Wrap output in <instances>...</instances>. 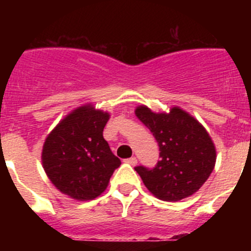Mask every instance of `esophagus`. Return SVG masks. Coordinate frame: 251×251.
<instances>
[{
    "instance_id": "1",
    "label": "esophagus",
    "mask_w": 251,
    "mask_h": 251,
    "mask_svg": "<svg viewBox=\"0 0 251 251\" xmlns=\"http://www.w3.org/2000/svg\"><path fill=\"white\" fill-rule=\"evenodd\" d=\"M126 162H127V163H129L130 166H136L137 165V158H136V157H130V158L126 159Z\"/></svg>"
}]
</instances>
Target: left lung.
I'll return each mask as SVG.
<instances>
[{
	"instance_id": "left-lung-1",
	"label": "left lung",
	"mask_w": 251,
	"mask_h": 251,
	"mask_svg": "<svg viewBox=\"0 0 251 251\" xmlns=\"http://www.w3.org/2000/svg\"><path fill=\"white\" fill-rule=\"evenodd\" d=\"M134 113L159 146L156 167L134 168L148 191L163 201H179L199 191L216 162V148L205 127L179 106L154 113L138 105Z\"/></svg>"
}]
</instances>
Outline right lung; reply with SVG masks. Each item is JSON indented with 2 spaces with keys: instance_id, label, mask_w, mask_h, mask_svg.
I'll return each instance as SVG.
<instances>
[{
  "instance_id": "right-lung-1",
  "label": "right lung",
  "mask_w": 251,
  "mask_h": 251,
  "mask_svg": "<svg viewBox=\"0 0 251 251\" xmlns=\"http://www.w3.org/2000/svg\"><path fill=\"white\" fill-rule=\"evenodd\" d=\"M109 118L108 112L85 104L69 113L48 134L41 153L43 167L61 194L88 201L105 191L121 166L103 137Z\"/></svg>"
}]
</instances>
